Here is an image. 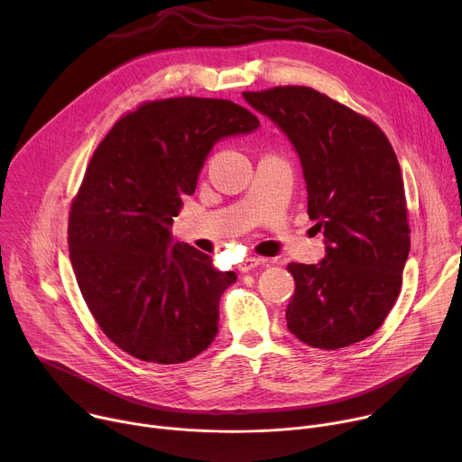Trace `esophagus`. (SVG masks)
<instances>
[{
	"mask_svg": "<svg viewBox=\"0 0 462 462\" xmlns=\"http://www.w3.org/2000/svg\"><path fill=\"white\" fill-rule=\"evenodd\" d=\"M265 263H267V259H263V257H246L239 263V271L248 273V271H254L261 265H265Z\"/></svg>",
	"mask_w": 462,
	"mask_h": 462,
	"instance_id": "34e87169",
	"label": "esophagus"
}]
</instances>
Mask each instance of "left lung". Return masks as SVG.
I'll return each instance as SVG.
<instances>
[{"mask_svg": "<svg viewBox=\"0 0 462 462\" xmlns=\"http://www.w3.org/2000/svg\"><path fill=\"white\" fill-rule=\"evenodd\" d=\"M296 148L309 217L325 237L318 265L289 263V331L318 349L371 337L402 287L410 254L404 180L383 131L367 116L305 86L245 91Z\"/></svg>", "mask_w": 462, "mask_h": 462, "instance_id": "8db88e82", "label": "left lung"}]
</instances>
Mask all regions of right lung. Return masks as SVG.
Instances as JSON below:
<instances>
[{
	"label": "right lung",
	"mask_w": 462,
	"mask_h": 462,
	"mask_svg": "<svg viewBox=\"0 0 462 462\" xmlns=\"http://www.w3.org/2000/svg\"><path fill=\"white\" fill-rule=\"evenodd\" d=\"M257 125L230 100L164 98L120 116L95 150L71 203L69 257L88 309L127 355L180 364L214 342L237 276L171 245L170 226L214 144Z\"/></svg>",
	"instance_id": "right-lung-1"
}]
</instances>
